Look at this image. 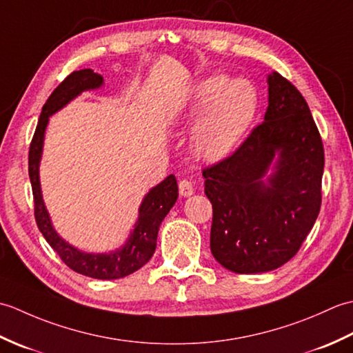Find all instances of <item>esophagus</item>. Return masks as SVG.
I'll return each instance as SVG.
<instances>
[{
	"instance_id": "34e87169",
	"label": "esophagus",
	"mask_w": 353,
	"mask_h": 353,
	"mask_svg": "<svg viewBox=\"0 0 353 353\" xmlns=\"http://www.w3.org/2000/svg\"><path fill=\"white\" fill-rule=\"evenodd\" d=\"M179 192L182 197H190L194 194V185L190 181H181L179 183Z\"/></svg>"
}]
</instances>
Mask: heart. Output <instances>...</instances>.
<instances>
[{
    "instance_id": "heart-1",
    "label": "heart",
    "mask_w": 353,
    "mask_h": 353,
    "mask_svg": "<svg viewBox=\"0 0 353 353\" xmlns=\"http://www.w3.org/2000/svg\"><path fill=\"white\" fill-rule=\"evenodd\" d=\"M259 106L249 80L212 74L194 88L188 112L200 115L191 130L194 152L205 161H219L234 152L250 129Z\"/></svg>"
}]
</instances>
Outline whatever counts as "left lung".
<instances>
[{"label":"left lung","instance_id":"obj_1","mask_svg":"<svg viewBox=\"0 0 353 353\" xmlns=\"http://www.w3.org/2000/svg\"><path fill=\"white\" fill-rule=\"evenodd\" d=\"M264 121L228 159L203 170L211 252L238 274L272 272L301 249L321 205L325 152L302 94L267 77Z\"/></svg>","mask_w":353,"mask_h":353}]
</instances>
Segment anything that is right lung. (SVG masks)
<instances>
[{
	"mask_svg": "<svg viewBox=\"0 0 353 353\" xmlns=\"http://www.w3.org/2000/svg\"><path fill=\"white\" fill-rule=\"evenodd\" d=\"M104 85V79L92 70H80L70 74L61 85H59L47 103L43 104L41 118L37 121L34 137L30 145L28 153V176L32 182L33 199H34V216L37 228L47 239V243L57 252L59 256L74 272L85 274L94 279L110 281L119 277L129 276L137 272L142 265H145L153 256L156 250L157 232L162 220L167 216L170 209L174 206L179 197L177 181L170 174L161 183H157L150 190L139 205L138 220L134 223L133 230H130L125 243L109 253H89L77 249L76 245L57 234L52 226L51 216L43 203L39 165L42 159L45 130L50 121V117L65 108L66 104L77 99L80 94L86 91H94Z\"/></svg>",
	"mask_w": 353,
	"mask_h": 353,
	"instance_id": "add662e5",
	"label": "right lung"
}]
</instances>
